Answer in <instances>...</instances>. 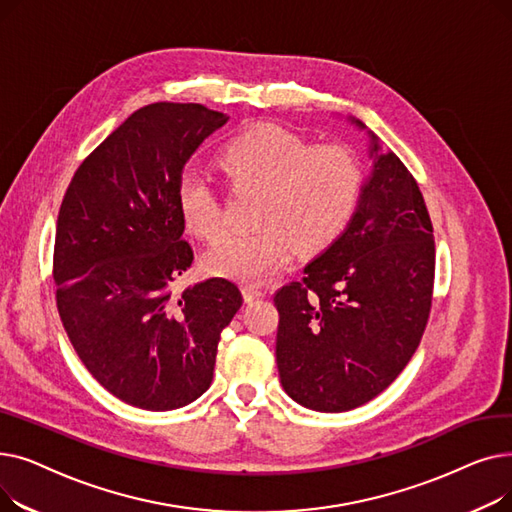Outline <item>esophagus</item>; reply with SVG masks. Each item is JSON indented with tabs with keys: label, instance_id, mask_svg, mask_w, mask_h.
<instances>
[{
	"label": "esophagus",
	"instance_id": "esophagus-1",
	"mask_svg": "<svg viewBox=\"0 0 512 512\" xmlns=\"http://www.w3.org/2000/svg\"><path fill=\"white\" fill-rule=\"evenodd\" d=\"M242 297H245L247 303H251V301L263 297V292L255 284H245V286H242Z\"/></svg>",
	"mask_w": 512,
	"mask_h": 512
}]
</instances>
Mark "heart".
I'll list each match as a JSON object with an SVG mask.
<instances>
[{"label":"heart","mask_w":512,"mask_h":512,"mask_svg":"<svg viewBox=\"0 0 512 512\" xmlns=\"http://www.w3.org/2000/svg\"><path fill=\"white\" fill-rule=\"evenodd\" d=\"M218 166L234 188L261 191L249 234L228 232L203 255L211 274L259 280L299 253H317L353 222L365 170L355 149L342 143L313 145L276 124L238 132L218 151ZM176 207L184 228L205 240L220 234L224 205L205 174H182Z\"/></svg>","instance_id":"obj_1"}]
</instances>
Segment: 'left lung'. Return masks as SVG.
I'll return each instance as SVG.
<instances>
[{"label": "left lung", "instance_id": "8db88e82", "mask_svg": "<svg viewBox=\"0 0 512 512\" xmlns=\"http://www.w3.org/2000/svg\"><path fill=\"white\" fill-rule=\"evenodd\" d=\"M380 151L371 134L373 172L353 222L274 294L282 388L321 413L384 392L415 355L432 311V220L407 166Z\"/></svg>", "mask_w": 512, "mask_h": 512}]
</instances>
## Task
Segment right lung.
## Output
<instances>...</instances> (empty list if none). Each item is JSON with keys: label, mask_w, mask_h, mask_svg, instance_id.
Listing matches in <instances>:
<instances>
[{"label": "right lung", "mask_w": 512, "mask_h": 512, "mask_svg": "<svg viewBox=\"0 0 512 512\" xmlns=\"http://www.w3.org/2000/svg\"><path fill=\"white\" fill-rule=\"evenodd\" d=\"M226 120L201 103L141 107L85 157L60 205L53 282L64 330L93 378L132 407L197 400L242 305L226 278L174 290L195 259L176 207L182 168Z\"/></svg>", "instance_id": "add662e5"}]
</instances>
